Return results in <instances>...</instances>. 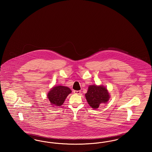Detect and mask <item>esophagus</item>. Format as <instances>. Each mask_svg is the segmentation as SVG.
I'll use <instances>...</instances> for the list:
<instances>
[{"label":"esophagus","mask_w":152,"mask_h":152,"mask_svg":"<svg viewBox=\"0 0 152 152\" xmlns=\"http://www.w3.org/2000/svg\"><path fill=\"white\" fill-rule=\"evenodd\" d=\"M73 93L75 94H79L81 93V91H73Z\"/></svg>","instance_id":"34e87169"}]
</instances>
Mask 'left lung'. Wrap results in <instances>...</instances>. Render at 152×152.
<instances>
[{
  "label": "left lung",
  "mask_w": 152,
  "mask_h": 152,
  "mask_svg": "<svg viewBox=\"0 0 152 152\" xmlns=\"http://www.w3.org/2000/svg\"><path fill=\"white\" fill-rule=\"evenodd\" d=\"M85 96L88 103L94 109L98 108L101 104H106L110 98L107 89L103 86H89Z\"/></svg>",
  "instance_id": "obj_1"
}]
</instances>
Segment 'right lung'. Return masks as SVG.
Returning <instances> with one entry per match:
<instances>
[{
  "instance_id": "obj_1",
  "label": "right lung",
  "mask_w": 152,
  "mask_h": 152,
  "mask_svg": "<svg viewBox=\"0 0 152 152\" xmlns=\"http://www.w3.org/2000/svg\"><path fill=\"white\" fill-rule=\"evenodd\" d=\"M72 91L68 87L58 86L51 89L47 94V98L52 105L60 107L64 103L68 95Z\"/></svg>"
}]
</instances>
